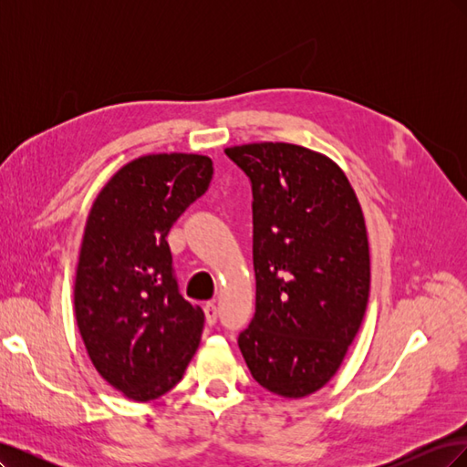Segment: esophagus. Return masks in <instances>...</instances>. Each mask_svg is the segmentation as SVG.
I'll use <instances>...</instances> for the list:
<instances>
[{"label": "esophagus", "mask_w": 467, "mask_h": 467, "mask_svg": "<svg viewBox=\"0 0 467 467\" xmlns=\"http://www.w3.org/2000/svg\"><path fill=\"white\" fill-rule=\"evenodd\" d=\"M204 316H206V323L208 325H214L218 319V309L214 302H206L204 304Z\"/></svg>", "instance_id": "obj_1"}]
</instances>
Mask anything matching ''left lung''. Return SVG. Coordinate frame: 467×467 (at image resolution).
<instances>
[{"label": "left lung", "mask_w": 467, "mask_h": 467, "mask_svg": "<svg viewBox=\"0 0 467 467\" xmlns=\"http://www.w3.org/2000/svg\"><path fill=\"white\" fill-rule=\"evenodd\" d=\"M225 155L253 191L255 316L237 345L265 389L306 398L335 376L368 306L362 208L323 153L261 142Z\"/></svg>", "instance_id": "8db88e82"}]
</instances>
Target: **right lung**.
<instances>
[{"label": "right lung", "mask_w": 467, "mask_h": 467, "mask_svg": "<svg viewBox=\"0 0 467 467\" xmlns=\"http://www.w3.org/2000/svg\"><path fill=\"white\" fill-rule=\"evenodd\" d=\"M212 173L206 155H142L119 169L91 206L76 319L97 372L129 400L167 393L199 348L204 314L179 294L165 237Z\"/></svg>", "instance_id": "obj_1"}]
</instances>
